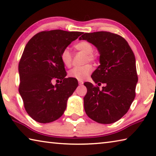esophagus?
<instances>
[{
    "instance_id": "1",
    "label": "esophagus",
    "mask_w": 156,
    "mask_h": 156,
    "mask_svg": "<svg viewBox=\"0 0 156 156\" xmlns=\"http://www.w3.org/2000/svg\"><path fill=\"white\" fill-rule=\"evenodd\" d=\"M84 82L83 80H78V84H83Z\"/></svg>"
}]
</instances>
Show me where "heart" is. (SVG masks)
<instances>
[{"label":"heart","instance_id":"obj_1","mask_svg":"<svg viewBox=\"0 0 156 156\" xmlns=\"http://www.w3.org/2000/svg\"><path fill=\"white\" fill-rule=\"evenodd\" d=\"M74 47L78 51L83 52L86 54L85 62H95L97 60V56L94 54V47L92 44L87 41H82L76 43ZM60 60H61L63 65L66 67H69L72 64V55L71 54L70 50L69 48H65L62 50L60 54ZM93 67L90 64H87L82 67H76L69 71L68 75L69 77L77 79L78 80H83L87 78L90 75Z\"/></svg>","mask_w":156,"mask_h":156}]
</instances>
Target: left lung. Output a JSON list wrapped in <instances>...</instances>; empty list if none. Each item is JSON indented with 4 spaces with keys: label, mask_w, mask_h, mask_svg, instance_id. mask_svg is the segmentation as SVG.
Returning <instances> with one entry per match:
<instances>
[{
    "label": "left lung",
    "mask_w": 156,
    "mask_h": 156,
    "mask_svg": "<svg viewBox=\"0 0 156 156\" xmlns=\"http://www.w3.org/2000/svg\"><path fill=\"white\" fill-rule=\"evenodd\" d=\"M80 40L94 44L100 53V65L91 78L100 89L91 83H84L87 92L84 97V111L89 118L101 124L120 120L128 112L136 96V58L125 38L109 31L83 33Z\"/></svg>",
    "instance_id": "1"
}]
</instances>
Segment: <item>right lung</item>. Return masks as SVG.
<instances>
[{"instance_id":"add662e5","label":"right lung","mask_w":156,"mask_h":156,"mask_svg":"<svg viewBox=\"0 0 156 156\" xmlns=\"http://www.w3.org/2000/svg\"><path fill=\"white\" fill-rule=\"evenodd\" d=\"M83 34L60 30L43 31L26 44L18 64V91L26 112L36 122H51L64 113L69 97L78 83L75 78L65 77L60 54ZM54 80L61 84L53 86Z\"/></svg>"}]
</instances>
